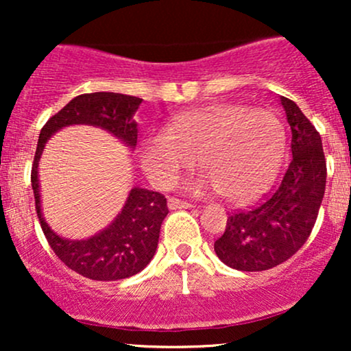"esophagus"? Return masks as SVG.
Masks as SVG:
<instances>
[{
    "mask_svg": "<svg viewBox=\"0 0 351 351\" xmlns=\"http://www.w3.org/2000/svg\"><path fill=\"white\" fill-rule=\"evenodd\" d=\"M168 208L170 209H189L193 206L189 203H186V201H181L178 198H170L168 199Z\"/></svg>",
    "mask_w": 351,
    "mask_h": 351,
    "instance_id": "obj_1",
    "label": "esophagus"
}]
</instances>
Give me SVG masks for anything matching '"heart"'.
Listing matches in <instances>:
<instances>
[{
	"label": "heart",
	"mask_w": 351,
	"mask_h": 351,
	"mask_svg": "<svg viewBox=\"0 0 351 351\" xmlns=\"http://www.w3.org/2000/svg\"><path fill=\"white\" fill-rule=\"evenodd\" d=\"M285 132L276 115L237 104H213L175 115L167 132L142 143V165L160 188L175 186L183 171L198 165L204 175L196 193H221L244 204L267 191L280 168Z\"/></svg>",
	"instance_id": "obj_1"
}]
</instances>
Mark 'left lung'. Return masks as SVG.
Segmentation results:
<instances>
[{"label":"left lung","mask_w":351,"mask_h":351,"mask_svg":"<svg viewBox=\"0 0 351 351\" xmlns=\"http://www.w3.org/2000/svg\"><path fill=\"white\" fill-rule=\"evenodd\" d=\"M280 104L292 132L291 163L261 203L228 217L215 243L217 257L236 271H267L291 259L308 239L324 199L327 163L320 135L295 102L280 97Z\"/></svg>","instance_id":"1"}]
</instances>
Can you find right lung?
Here are the masks:
<instances>
[{
	"instance_id": "right-lung-1",
	"label": "right lung",
	"mask_w": 351,
	"mask_h": 351,
	"mask_svg": "<svg viewBox=\"0 0 351 351\" xmlns=\"http://www.w3.org/2000/svg\"><path fill=\"white\" fill-rule=\"evenodd\" d=\"M142 99L115 92H92L72 99L52 115L39 134L31 184L36 213L51 249L67 267L92 280H120L143 271L158 245L160 228L168 215L167 198L145 188H132L122 211L106 229L87 239H66L56 234L43 217L39 193V160L51 138L69 125H92L107 130L134 150L138 128L134 120Z\"/></svg>"
}]
</instances>
